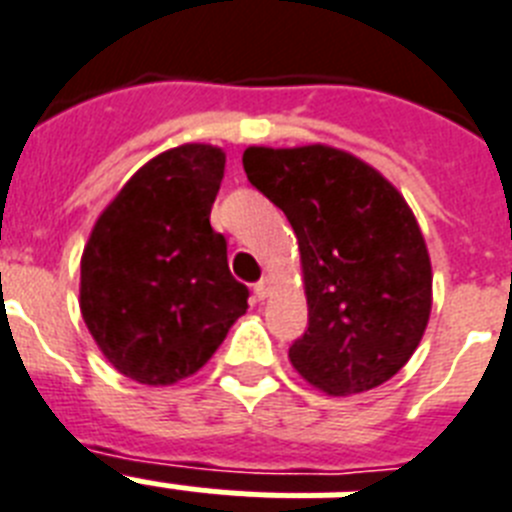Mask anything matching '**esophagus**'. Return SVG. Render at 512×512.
<instances>
[{
  "label": "esophagus",
  "instance_id": "34e87169",
  "mask_svg": "<svg viewBox=\"0 0 512 512\" xmlns=\"http://www.w3.org/2000/svg\"><path fill=\"white\" fill-rule=\"evenodd\" d=\"M270 286H273V281H270L268 276L260 278V281L255 283V296H257V299H265V296L270 294Z\"/></svg>",
  "mask_w": 512,
  "mask_h": 512
}]
</instances>
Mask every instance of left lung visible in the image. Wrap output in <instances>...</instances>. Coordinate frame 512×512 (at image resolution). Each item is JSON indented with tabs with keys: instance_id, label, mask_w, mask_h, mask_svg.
Here are the masks:
<instances>
[{
	"instance_id": "left-lung-1",
	"label": "left lung",
	"mask_w": 512,
	"mask_h": 512,
	"mask_svg": "<svg viewBox=\"0 0 512 512\" xmlns=\"http://www.w3.org/2000/svg\"><path fill=\"white\" fill-rule=\"evenodd\" d=\"M252 187L286 213L302 252L309 322L289 349L328 395L372 390L409 362L432 309V265L403 195L330 145L247 148Z\"/></svg>"
}]
</instances>
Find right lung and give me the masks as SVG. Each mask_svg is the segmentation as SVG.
Segmentation results:
<instances>
[{
    "label": "right lung",
    "mask_w": 512,
    "mask_h": 512,
    "mask_svg": "<svg viewBox=\"0 0 512 512\" xmlns=\"http://www.w3.org/2000/svg\"><path fill=\"white\" fill-rule=\"evenodd\" d=\"M226 153L187 143L150 158L98 216L80 260V312L130 380L195 375L247 312V286L210 226Z\"/></svg>",
    "instance_id": "add662e5"
}]
</instances>
